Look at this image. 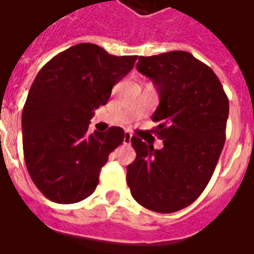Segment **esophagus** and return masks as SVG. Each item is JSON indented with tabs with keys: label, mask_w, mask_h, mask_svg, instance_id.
Instances as JSON below:
<instances>
[{
	"label": "esophagus",
	"mask_w": 254,
	"mask_h": 254,
	"mask_svg": "<svg viewBox=\"0 0 254 254\" xmlns=\"http://www.w3.org/2000/svg\"><path fill=\"white\" fill-rule=\"evenodd\" d=\"M130 140H132V134L127 132L124 134V144H130Z\"/></svg>",
	"instance_id": "esophagus-1"
}]
</instances>
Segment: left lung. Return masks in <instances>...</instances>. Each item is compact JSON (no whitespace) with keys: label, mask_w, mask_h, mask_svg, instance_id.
<instances>
[{"label":"left lung","mask_w":254,"mask_h":254,"mask_svg":"<svg viewBox=\"0 0 254 254\" xmlns=\"http://www.w3.org/2000/svg\"><path fill=\"white\" fill-rule=\"evenodd\" d=\"M137 70L156 85L152 116L163 148L133 136L136 159L127 167L133 198L159 213L190 205L207 188L226 141L229 98L211 67L188 52L138 57Z\"/></svg>","instance_id":"obj_1"}]
</instances>
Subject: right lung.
<instances>
[{
	"mask_svg": "<svg viewBox=\"0 0 254 254\" xmlns=\"http://www.w3.org/2000/svg\"><path fill=\"white\" fill-rule=\"evenodd\" d=\"M137 56H111L78 43L43 65L25 100L21 127L27 170L42 194L58 204L91 196L100 169L124 141V129L88 133L95 109L109 102L114 84L132 70Z\"/></svg>",
	"mask_w": 254,
	"mask_h": 254,
	"instance_id": "add662e5",
	"label": "right lung"
}]
</instances>
